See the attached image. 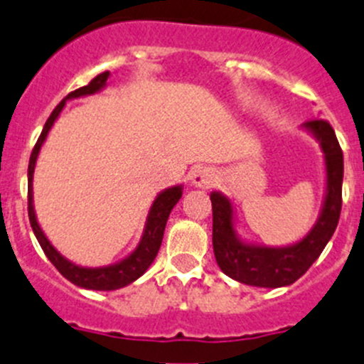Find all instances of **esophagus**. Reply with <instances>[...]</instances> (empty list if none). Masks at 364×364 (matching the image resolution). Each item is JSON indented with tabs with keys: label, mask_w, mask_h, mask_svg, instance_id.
<instances>
[{
	"label": "esophagus",
	"mask_w": 364,
	"mask_h": 364,
	"mask_svg": "<svg viewBox=\"0 0 364 364\" xmlns=\"http://www.w3.org/2000/svg\"><path fill=\"white\" fill-rule=\"evenodd\" d=\"M216 180H218L216 171L210 168H198L191 176L193 186H196V188H202V189L213 188V186L216 184Z\"/></svg>",
	"instance_id": "1"
}]
</instances>
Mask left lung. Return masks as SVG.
<instances>
[{
  "instance_id": "8db88e82",
  "label": "left lung",
  "mask_w": 364,
  "mask_h": 364,
  "mask_svg": "<svg viewBox=\"0 0 364 364\" xmlns=\"http://www.w3.org/2000/svg\"><path fill=\"white\" fill-rule=\"evenodd\" d=\"M302 128L320 143L325 161V196L320 216L302 240L288 247H264L241 240L236 230L230 198L220 191L210 193L214 257L221 272L237 282L257 288L289 286L320 257L338 227L343 186V151L327 121H307Z\"/></svg>"
}]
</instances>
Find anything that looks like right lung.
<instances>
[{
	"label": "right lung",
	"instance_id": "right-lung-1",
	"mask_svg": "<svg viewBox=\"0 0 364 364\" xmlns=\"http://www.w3.org/2000/svg\"><path fill=\"white\" fill-rule=\"evenodd\" d=\"M110 76L109 71L102 73L96 78H92L89 82V85L76 89V91L69 92L57 107L51 112V116L48 117L46 124H44L43 132H41L39 141H37L36 148H33L32 155H30V164H28V216H30V225L33 228V234H36L37 241H39L41 248L44 250L46 257L50 259L51 264L78 288L85 289H96V291H114V289H119L132 284L134 280L139 279L150 264L154 262V259L157 257V252L161 248L162 236H164L166 221H168L169 213H171L173 207L176 205L180 198H182V184L173 186V188L164 189L157 195V198L154 200L150 207V213H148L146 223H144L143 236H141L139 245L136 247V250L130 252L124 259L121 261L112 262V264L107 266H98V268H87V266H80L76 262L65 259L53 245L50 243V240L46 237V234L41 228L39 221L36 216V207H33V171H36V162L39 157V151L43 148L44 141H46L48 134H50L51 127L55 124L57 117L60 116L62 109H64L65 102L75 98H82V96H91L96 92L102 91L107 85V78Z\"/></svg>",
	"mask_w": 364,
	"mask_h": 364
}]
</instances>
